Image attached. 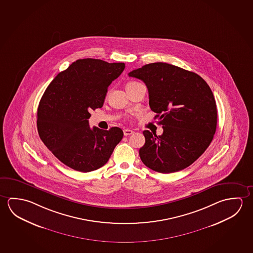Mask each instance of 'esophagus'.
<instances>
[{"mask_svg": "<svg viewBox=\"0 0 253 253\" xmlns=\"http://www.w3.org/2000/svg\"><path fill=\"white\" fill-rule=\"evenodd\" d=\"M133 133H134V131L133 130H131V129H128V128H126V129H125L124 130V134H125V136H130V135H132Z\"/></svg>", "mask_w": 253, "mask_h": 253, "instance_id": "esophagus-1", "label": "esophagus"}]
</instances>
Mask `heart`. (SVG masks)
<instances>
[{"mask_svg": "<svg viewBox=\"0 0 253 253\" xmlns=\"http://www.w3.org/2000/svg\"><path fill=\"white\" fill-rule=\"evenodd\" d=\"M137 84V82H130V83H128L127 85H131V84Z\"/></svg>", "mask_w": 253, "mask_h": 253, "instance_id": "1", "label": "heart"}]
</instances>
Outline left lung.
Instances as JSON below:
<instances>
[{
	"label": "left lung",
	"mask_w": 253,
	"mask_h": 253,
	"mask_svg": "<svg viewBox=\"0 0 253 253\" xmlns=\"http://www.w3.org/2000/svg\"><path fill=\"white\" fill-rule=\"evenodd\" d=\"M149 92L150 108L158 114L163 133L144 130L141 161L151 169L169 174L184 169L211 144L217 108L211 88L200 76L165 62H153L128 73Z\"/></svg>",
	"instance_id": "8db88e82"
}]
</instances>
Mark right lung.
Masks as SVG:
<instances>
[{
    "instance_id": "right-lung-1",
    "label": "right lung",
    "mask_w": 253,
    "mask_h": 253,
    "mask_svg": "<svg viewBox=\"0 0 253 253\" xmlns=\"http://www.w3.org/2000/svg\"><path fill=\"white\" fill-rule=\"evenodd\" d=\"M124 62L80 59L60 72L39 104L38 132L42 142L66 166L80 172L108 162L124 132L118 127L90 128L91 110L102 108L109 84L124 71Z\"/></svg>"
}]
</instances>
